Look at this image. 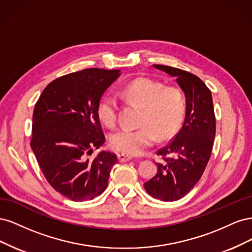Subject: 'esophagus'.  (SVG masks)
Masks as SVG:
<instances>
[{
	"instance_id": "34e87169",
	"label": "esophagus",
	"mask_w": 252,
	"mask_h": 252,
	"mask_svg": "<svg viewBox=\"0 0 252 252\" xmlns=\"http://www.w3.org/2000/svg\"><path fill=\"white\" fill-rule=\"evenodd\" d=\"M118 158H119V162L124 163V162H127V161H130L132 157L129 156V155H125V154H119Z\"/></svg>"
}]
</instances>
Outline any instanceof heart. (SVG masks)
I'll return each instance as SVG.
<instances>
[{
  "label": "heart",
  "mask_w": 252,
  "mask_h": 252,
  "mask_svg": "<svg viewBox=\"0 0 252 252\" xmlns=\"http://www.w3.org/2000/svg\"><path fill=\"white\" fill-rule=\"evenodd\" d=\"M120 95L128 104L141 107L138 129H122L110 136L112 149L127 155H141L157 141L168 140L179 130L184 120L186 103L182 91L164 86L150 78H136L120 89ZM96 114L108 128L116 127L119 116L117 98L102 97Z\"/></svg>",
  "instance_id": "b5f03b06"
}]
</instances>
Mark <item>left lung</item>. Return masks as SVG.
I'll return each instance as SVG.
<instances>
[{"instance_id": "1", "label": "left lung", "mask_w": 252, "mask_h": 252, "mask_svg": "<svg viewBox=\"0 0 252 252\" xmlns=\"http://www.w3.org/2000/svg\"><path fill=\"white\" fill-rule=\"evenodd\" d=\"M177 78L186 95V116L179 133L157 155L154 178L144 183L147 193L164 202L178 201L191 190L207 166L216 136V116L209 88L195 74L171 66L154 65Z\"/></svg>"}]
</instances>
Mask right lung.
<instances>
[{"label": "right lung", "mask_w": 252, "mask_h": 252, "mask_svg": "<svg viewBox=\"0 0 252 252\" xmlns=\"http://www.w3.org/2000/svg\"><path fill=\"white\" fill-rule=\"evenodd\" d=\"M120 70L87 68L49 83L35 103L30 146L50 186L74 202L94 200L108 185L117 155L105 142L97 105Z\"/></svg>", "instance_id": "right-lung-1"}]
</instances>
